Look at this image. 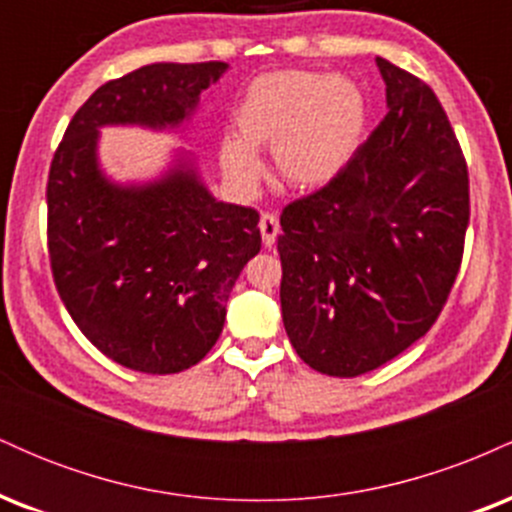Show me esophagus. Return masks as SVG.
I'll list each match as a JSON object with an SVG mask.
<instances>
[{
	"mask_svg": "<svg viewBox=\"0 0 512 512\" xmlns=\"http://www.w3.org/2000/svg\"><path fill=\"white\" fill-rule=\"evenodd\" d=\"M260 233L264 248H272L276 243V236H279V216L272 214V211H264L260 219Z\"/></svg>",
	"mask_w": 512,
	"mask_h": 512,
	"instance_id": "34e87169",
	"label": "esophagus"
}]
</instances>
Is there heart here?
I'll use <instances>...</instances> for the list:
<instances>
[{
	"mask_svg": "<svg viewBox=\"0 0 512 512\" xmlns=\"http://www.w3.org/2000/svg\"><path fill=\"white\" fill-rule=\"evenodd\" d=\"M233 125L239 139H223L219 156L236 190L250 192L260 180V149H272L281 180L313 190L337 178L354 156L366 103L342 76L284 69L250 81L233 110Z\"/></svg>",
	"mask_w": 512,
	"mask_h": 512,
	"instance_id": "obj_1",
	"label": "heart"
}]
</instances>
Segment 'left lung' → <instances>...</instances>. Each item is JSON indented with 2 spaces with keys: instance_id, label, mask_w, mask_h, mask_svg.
<instances>
[{
  "instance_id": "obj_1",
  "label": "left lung",
  "mask_w": 512,
  "mask_h": 512,
  "mask_svg": "<svg viewBox=\"0 0 512 512\" xmlns=\"http://www.w3.org/2000/svg\"><path fill=\"white\" fill-rule=\"evenodd\" d=\"M387 115L342 173L281 211V315L296 354L356 378L438 320L462 264L467 161L431 86L383 57Z\"/></svg>"
}]
</instances>
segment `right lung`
I'll return each instance as SVG.
<instances>
[{
  "instance_id": "1",
  "label": "right lung",
  "mask_w": 512,
  "mask_h": 512,
  "mask_svg": "<svg viewBox=\"0 0 512 512\" xmlns=\"http://www.w3.org/2000/svg\"><path fill=\"white\" fill-rule=\"evenodd\" d=\"M226 62H158L108 81L76 110L48 175L57 293L84 337L129 370L170 375L209 354L226 301L262 248L260 214L216 202L192 168L117 187L96 161L98 127H178Z\"/></svg>"
}]
</instances>
